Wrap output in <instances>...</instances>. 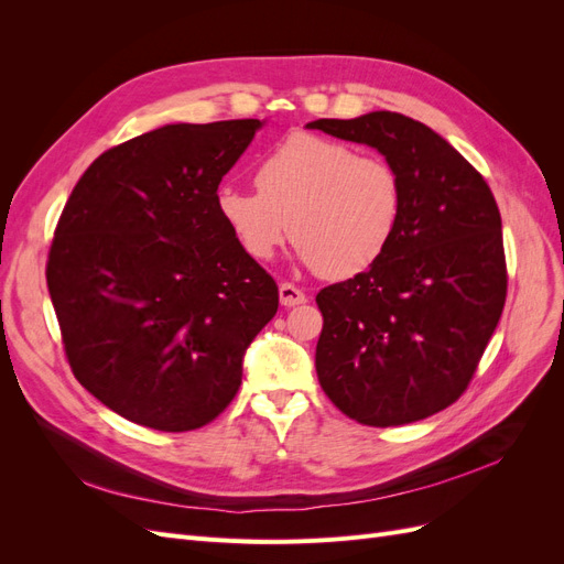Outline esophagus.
Returning a JSON list of instances; mask_svg holds the SVG:
<instances>
[{
	"instance_id": "1",
	"label": "esophagus",
	"mask_w": 564,
	"mask_h": 564,
	"mask_svg": "<svg viewBox=\"0 0 564 564\" xmlns=\"http://www.w3.org/2000/svg\"><path fill=\"white\" fill-rule=\"evenodd\" d=\"M280 303L284 308H296V305L305 303V294L294 284H280Z\"/></svg>"
}]
</instances>
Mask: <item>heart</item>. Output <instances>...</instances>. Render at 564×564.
<instances>
[{
  "label": "heart",
  "mask_w": 564,
  "mask_h": 564,
  "mask_svg": "<svg viewBox=\"0 0 564 564\" xmlns=\"http://www.w3.org/2000/svg\"><path fill=\"white\" fill-rule=\"evenodd\" d=\"M256 185H226L216 195L220 220L256 263L270 261L292 235L305 265L348 280L377 265L400 230L398 169L348 143L289 135L256 166Z\"/></svg>",
  "instance_id": "b5f03b06"
}]
</instances>
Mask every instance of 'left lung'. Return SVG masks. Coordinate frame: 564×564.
<instances>
[{
    "label": "left lung",
    "mask_w": 564,
    "mask_h": 564,
    "mask_svg": "<svg viewBox=\"0 0 564 564\" xmlns=\"http://www.w3.org/2000/svg\"><path fill=\"white\" fill-rule=\"evenodd\" d=\"M305 127L377 148L404 191L383 259L315 299L319 386L346 416L377 429L433 416L468 388L503 311L497 199L458 150L412 117L377 110Z\"/></svg>",
    "instance_id": "8db88e82"
}]
</instances>
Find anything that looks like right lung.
<instances>
[{
  "instance_id": "obj_1",
  "label": "right lung",
  "mask_w": 564,
  "mask_h": 564,
  "mask_svg": "<svg viewBox=\"0 0 564 564\" xmlns=\"http://www.w3.org/2000/svg\"><path fill=\"white\" fill-rule=\"evenodd\" d=\"M261 119L166 124L110 148L67 199L46 284L75 379L145 429L214 421L280 294L216 212Z\"/></svg>"
}]
</instances>
